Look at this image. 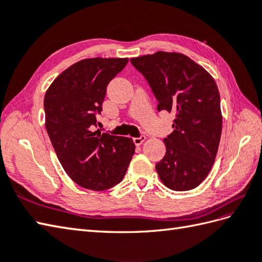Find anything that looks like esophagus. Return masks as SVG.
I'll list each match as a JSON object with an SVG mask.
<instances>
[{
	"label": "esophagus",
	"mask_w": 262,
	"mask_h": 262,
	"mask_svg": "<svg viewBox=\"0 0 262 262\" xmlns=\"http://www.w3.org/2000/svg\"><path fill=\"white\" fill-rule=\"evenodd\" d=\"M145 136H144V135H141L140 137H134V138H133V142H134V144H135V145H141V144L144 142V141H145Z\"/></svg>",
	"instance_id": "1"
}]
</instances>
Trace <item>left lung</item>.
<instances>
[{
    "label": "left lung",
    "mask_w": 262,
    "mask_h": 262,
    "mask_svg": "<svg viewBox=\"0 0 262 262\" xmlns=\"http://www.w3.org/2000/svg\"><path fill=\"white\" fill-rule=\"evenodd\" d=\"M148 83L158 110L176 114L166 151L155 165L161 181L176 191L198 187L208 176L222 133L221 98L207 71L179 53L158 52L132 58Z\"/></svg>",
    "instance_id": "left-lung-1"
}]
</instances>
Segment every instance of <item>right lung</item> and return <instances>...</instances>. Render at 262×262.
Returning a JSON list of instances; mask_svg holds the SVG:
<instances>
[{
    "mask_svg": "<svg viewBox=\"0 0 262 262\" xmlns=\"http://www.w3.org/2000/svg\"><path fill=\"white\" fill-rule=\"evenodd\" d=\"M128 58H88L52 83L43 99L46 129L66 173L90 190L119 183L135 152L130 138L94 132L109 82Z\"/></svg>",
    "mask_w": 262,
    "mask_h": 262,
    "instance_id": "1",
    "label": "right lung"
}]
</instances>
